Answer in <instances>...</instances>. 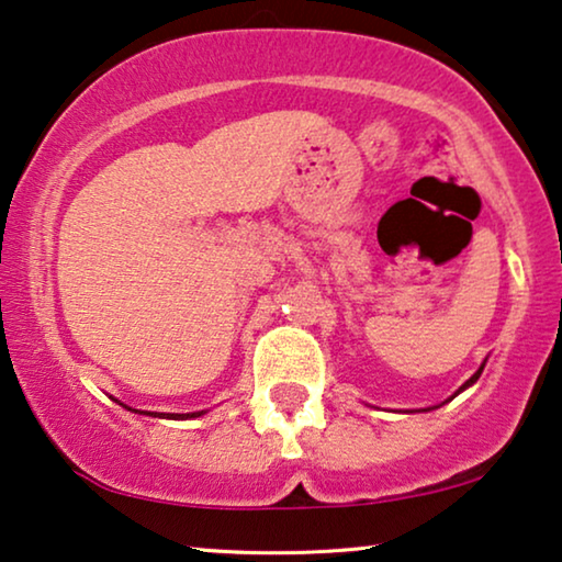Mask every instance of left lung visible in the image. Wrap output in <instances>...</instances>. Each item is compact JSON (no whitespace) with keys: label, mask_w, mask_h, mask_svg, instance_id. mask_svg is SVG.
<instances>
[{"label":"left lung","mask_w":562,"mask_h":562,"mask_svg":"<svg viewBox=\"0 0 562 562\" xmlns=\"http://www.w3.org/2000/svg\"><path fill=\"white\" fill-rule=\"evenodd\" d=\"M484 363H487V361H484ZM484 363H482L480 368H476V373L472 375V379H467V381L462 383V386H459V389L454 391V396H459V393H462V391H467L469 386H474V383H476V379H480V375H482V371H484ZM454 396H449L447 401H451V398H454ZM447 401H443V404H447ZM434 408H439V406H434ZM422 412H431V408H422Z\"/></svg>","instance_id":"obj_1"}]
</instances>
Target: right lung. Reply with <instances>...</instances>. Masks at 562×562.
<instances>
[{
    "instance_id": "right-lung-1",
    "label": "right lung",
    "mask_w": 562,
    "mask_h": 562,
    "mask_svg": "<svg viewBox=\"0 0 562 562\" xmlns=\"http://www.w3.org/2000/svg\"><path fill=\"white\" fill-rule=\"evenodd\" d=\"M113 401H119V398H113ZM121 404V401H119ZM123 408H128V412H133V414H146V416H158V418H173V422H183V418H196V416H204L206 412H191V414H158V412H138V408H131V406H125V404H121Z\"/></svg>"
}]
</instances>
